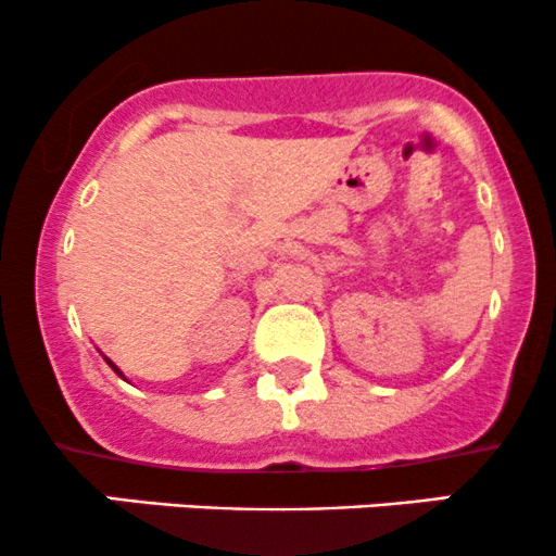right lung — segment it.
Instances as JSON below:
<instances>
[{
  "instance_id": "right-lung-1",
  "label": "right lung",
  "mask_w": 556,
  "mask_h": 556,
  "mask_svg": "<svg viewBox=\"0 0 556 556\" xmlns=\"http://www.w3.org/2000/svg\"><path fill=\"white\" fill-rule=\"evenodd\" d=\"M105 362H108V367L115 371V375H118V377H124V371H121L118 367H115V364H113V362H110V358H108V356H105ZM124 380H126V377H124Z\"/></svg>"
}]
</instances>
